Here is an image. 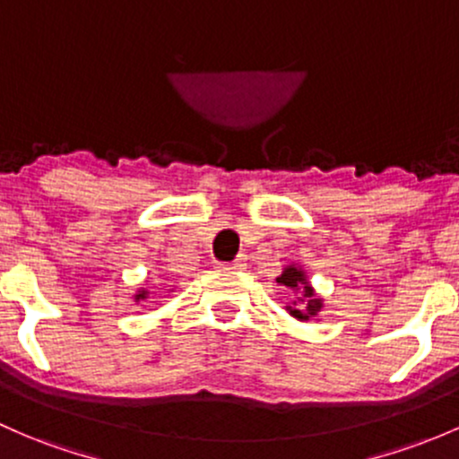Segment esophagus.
Masks as SVG:
<instances>
[{"label": "esophagus", "instance_id": "1", "mask_svg": "<svg viewBox=\"0 0 459 459\" xmlns=\"http://www.w3.org/2000/svg\"><path fill=\"white\" fill-rule=\"evenodd\" d=\"M245 267H247V260H245L243 255H238L234 263H221L219 264V269H223V271H243Z\"/></svg>", "mask_w": 459, "mask_h": 459}]
</instances>
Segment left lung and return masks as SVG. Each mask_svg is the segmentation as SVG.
Instances as JSON below:
<instances>
[{
  "mask_svg": "<svg viewBox=\"0 0 459 459\" xmlns=\"http://www.w3.org/2000/svg\"><path fill=\"white\" fill-rule=\"evenodd\" d=\"M278 282L284 284V287L293 289V290H302L304 298H298L299 302H304V299H307V307H304V308H290V307H289L290 315H293V317L304 319V322H307V319H310V317H317V313H319V310H322V299L315 298L313 289H310L307 280H304L302 271L295 269V267L284 269V273L280 275ZM293 304H295V302H293Z\"/></svg>",
  "mask_w": 459,
  "mask_h": 459,
  "instance_id": "left-lung-1",
  "label": "left lung"
}]
</instances>
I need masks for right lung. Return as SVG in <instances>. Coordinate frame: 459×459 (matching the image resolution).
I'll return each instance as SVG.
<instances>
[{
	"label": "right lung",
	"mask_w": 459,
	"mask_h": 459,
	"mask_svg": "<svg viewBox=\"0 0 459 459\" xmlns=\"http://www.w3.org/2000/svg\"><path fill=\"white\" fill-rule=\"evenodd\" d=\"M146 298V293H140V295H135V299H144Z\"/></svg>",
	"instance_id": "obj_1"
}]
</instances>
